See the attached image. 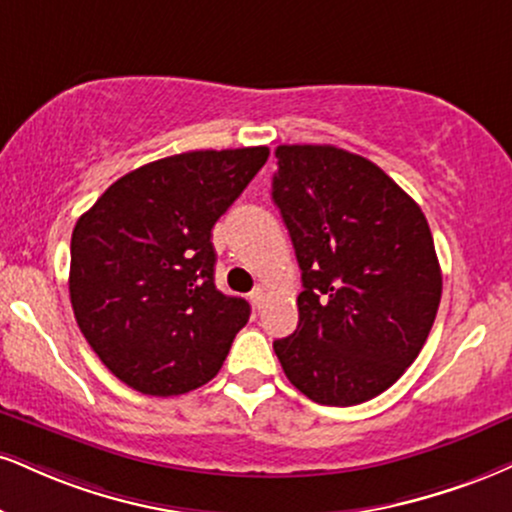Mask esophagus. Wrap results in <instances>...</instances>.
I'll use <instances>...</instances> for the list:
<instances>
[{"mask_svg":"<svg viewBox=\"0 0 512 512\" xmlns=\"http://www.w3.org/2000/svg\"><path fill=\"white\" fill-rule=\"evenodd\" d=\"M264 295H267V288H264V286H255V288H252V293H250L252 305H255V307H262V303H264Z\"/></svg>","mask_w":512,"mask_h":512,"instance_id":"esophagus-1","label":"esophagus"}]
</instances>
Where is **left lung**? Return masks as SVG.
Returning a JSON list of instances; mask_svg holds the SVG:
<instances>
[{
  "instance_id": "left-lung-1",
  "label": "left lung",
  "mask_w": 512,
  "mask_h": 512,
  "mask_svg": "<svg viewBox=\"0 0 512 512\" xmlns=\"http://www.w3.org/2000/svg\"><path fill=\"white\" fill-rule=\"evenodd\" d=\"M272 200L303 272L298 329L274 341L291 384L357 405L396 384L427 341L441 267L420 205L334 145H279Z\"/></svg>"
}]
</instances>
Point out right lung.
I'll use <instances>...</instances> for the list:
<instances>
[{
	"label": "right lung",
	"instance_id": "obj_1",
	"mask_svg": "<svg viewBox=\"0 0 512 512\" xmlns=\"http://www.w3.org/2000/svg\"><path fill=\"white\" fill-rule=\"evenodd\" d=\"M269 147L197 150L121 176L78 219L69 293L85 341L147 396L217 377L250 305L214 286L212 229Z\"/></svg>",
	"mask_w": 512,
	"mask_h": 512
}]
</instances>
